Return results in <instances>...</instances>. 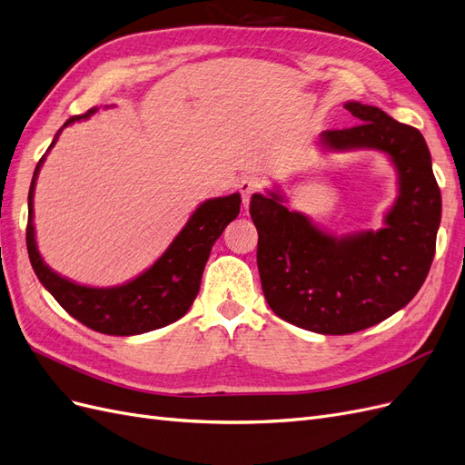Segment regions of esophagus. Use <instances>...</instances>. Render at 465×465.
Wrapping results in <instances>:
<instances>
[{
  "label": "esophagus",
  "instance_id": "esophagus-1",
  "mask_svg": "<svg viewBox=\"0 0 465 465\" xmlns=\"http://www.w3.org/2000/svg\"><path fill=\"white\" fill-rule=\"evenodd\" d=\"M260 188H262V182H260L258 176L248 174V176L241 178V182H238V192H241V195H242L244 207L250 203L252 195H254L256 192H260Z\"/></svg>",
  "mask_w": 465,
  "mask_h": 465
}]
</instances>
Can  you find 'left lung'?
Masks as SVG:
<instances>
[{
  "instance_id": "8db88e82",
  "label": "left lung",
  "mask_w": 465,
  "mask_h": 465,
  "mask_svg": "<svg viewBox=\"0 0 465 465\" xmlns=\"http://www.w3.org/2000/svg\"><path fill=\"white\" fill-rule=\"evenodd\" d=\"M345 108L359 124L322 132V145L388 154L400 193L382 229L335 236L289 211L277 192L250 200L267 304L279 318L323 335L367 330L415 297L430 270L442 213L420 132L376 106L351 101Z\"/></svg>"
}]
</instances>
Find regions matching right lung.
<instances>
[{
    "instance_id": "right-lung-1",
    "label": "right lung",
    "mask_w": 465,
    "mask_h": 465,
    "mask_svg": "<svg viewBox=\"0 0 465 465\" xmlns=\"http://www.w3.org/2000/svg\"><path fill=\"white\" fill-rule=\"evenodd\" d=\"M94 112L96 108H91L85 114L69 118L64 124V128L74 122L87 120ZM58 134L50 143V149L58 142ZM45 157L38 161L35 168L29 190L26 250H29L33 270L40 283L50 291L64 311L79 320L83 326L106 335L145 333L168 326V323L184 316L200 292L203 267L211 254V248L223 234L224 227L241 213V195L231 193L224 195V198L203 202L193 211L171 246L164 250V254L149 270L128 281V283L106 289L87 287L52 272L36 248L33 198Z\"/></svg>"
}]
</instances>
